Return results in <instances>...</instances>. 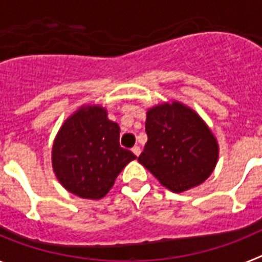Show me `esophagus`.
<instances>
[{
  "mask_svg": "<svg viewBox=\"0 0 262 262\" xmlns=\"http://www.w3.org/2000/svg\"><path fill=\"white\" fill-rule=\"evenodd\" d=\"M133 152H134V155H135V156H139V155H140V147H139V145H135V147L133 148Z\"/></svg>",
  "mask_w": 262,
  "mask_h": 262,
  "instance_id": "34e87169",
  "label": "esophagus"
}]
</instances>
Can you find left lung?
Masks as SVG:
<instances>
[{
	"label": "left lung",
	"mask_w": 262,
	"mask_h": 262,
	"mask_svg": "<svg viewBox=\"0 0 262 262\" xmlns=\"http://www.w3.org/2000/svg\"><path fill=\"white\" fill-rule=\"evenodd\" d=\"M148 142L138 161L173 193L205 182L214 172L219 144L205 120L178 101L147 111Z\"/></svg>",
	"instance_id": "8db88e82"
}]
</instances>
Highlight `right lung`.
<instances>
[{
    "instance_id": "right-lung-1",
    "label": "right lung",
    "mask_w": 262,
    "mask_h": 262,
    "mask_svg": "<svg viewBox=\"0 0 262 262\" xmlns=\"http://www.w3.org/2000/svg\"><path fill=\"white\" fill-rule=\"evenodd\" d=\"M119 133L101 105H82L69 115L52 145V169L62 187L85 200L103 198L136 159L119 145Z\"/></svg>"
}]
</instances>
